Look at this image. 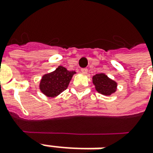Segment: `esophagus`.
<instances>
[{
  "instance_id": "obj_1",
  "label": "esophagus",
  "mask_w": 153,
  "mask_h": 153,
  "mask_svg": "<svg viewBox=\"0 0 153 153\" xmlns=\"http://www.w3.org/2000/svg\"><path fill=\"white\" fill-rule=\"evenodd\" d=\"M81 72L84 73V74H86V73L88 72V69H87V68H81Z\"/></svg>"
}]
</instances>
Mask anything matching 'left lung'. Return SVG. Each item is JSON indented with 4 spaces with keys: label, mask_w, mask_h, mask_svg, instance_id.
Segmentation results:
<instances>
[{
    "label": "left lung",
    "mask_w": 153,
    "mask_h": 153,
    "mask_svg": "<svg viewBox=\"0 0 153 153\" xmlns=\"http://www.w3.org/2000/svg\"><path fill=\"white\" fill-rule=\"evenodd\" d=\"M95 89L100 94L105 95H111L116 90V83L109 79L105 74H97L93 77Z\"/></svg>",
    "instance_id": "1"
}]
</instances>
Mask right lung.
Here are the masks:
<instances>
[{
	"label": "right lung",
	"mask_w": 153,
	"mask_h": 153,
	"mask_svg": "<svg viewBox=\"0 0 153 153\" xmlns=\"http://www.w3.org/2000/svg\"><path fill=\"white\" fill-rule=\"evenodd\" d=\"M74 74V71H68L63 66H59L55 71L42 76L40 82V90L48 97L57 96L68 88Z\"/></svg>",
	"instance_id": "obj_1"
}]
</instances>
